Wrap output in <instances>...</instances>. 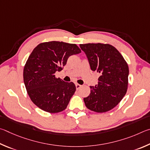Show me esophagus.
<instances>
[{
  "label": "esophagus",
  "mask_w": 150,
  "mask_h": 150,
  "mask_svg": "<svg viewBox=\"0 0 150 150\" xmlns=\"http://www.w3.org/2000/svg\"><path fill=\"white\" fill-rule=\"evenodd\" d=\"M82 87V86L80 84H78V83H76V90H79V89Z\"/></svg>",
  "instance_id": "34e87169"
}]
</instances>
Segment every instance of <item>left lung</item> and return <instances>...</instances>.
<instances>
[{
	"instance_id": "8db88e82",
	"label": "left lung",
	"mask_w": 150,
	"mask_h": 150,
	"mask_svg": "<svg viewBox=\"0 0 150 150\" xmlns=\"http://www.w3.org/2000/svg\"><path fill=\"white\" fill-rule=\"evenodd\" d=\"M87 56L91 70L100 74L98 84L90 86V94L83 98L86 107L105 112L116 107L127 93L129 69L119 51L111 45L80 44Z\"/></svg>"
}]
</instances>
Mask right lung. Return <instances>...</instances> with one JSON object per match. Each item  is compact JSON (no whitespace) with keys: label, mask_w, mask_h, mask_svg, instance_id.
<instances>
[{"label":"right lung","mask_w":150,"mask_h":150,"mask_svg":"<svg viewBox=\"0 0 150 150\" xmlns=\"http://www.w3.org/2000/svg\"><path fill=\"white\" fill-rule=\"evenodd\" d=\"M81 52L76 44L44 42L34 48L23 68V82L28 96L39 108L50 113L67 108L76 91L73 82L55 76L62 70L68 57Z\"/></svg>","instance_id":"right-lung-1"}]
</instances>
